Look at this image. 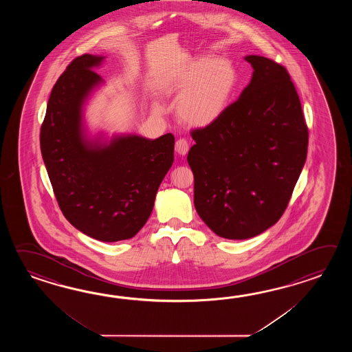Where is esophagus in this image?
<instances>
[{
	"instance_id": "esophagus-1",
	"label": "esophagus",
	"mask_w": 352,
	"mask_h": 352,
	"mask_svg": "<svg viewBox=\"0 0 352 352\" xmlns=\"http://www.w3.org/2000/svg\"><path fill=\"white\" fill-rule=\"evenodd\" d=\"M188 148H190L188 142H187L186 140H184V138L177 140V142L175 144V150L179 153V156H185L187 152H188Z\"/></svg>"
}]
</instances>
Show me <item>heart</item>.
Returning a JSON list of instances; mask_svg holds the SVG:
<instances>
[{
	"instance_id": "heart-1",
	"label": "heart",
	"mask_w": 352,
	"mask_h": 352,
	"mask_svg": "<svg viewBox=\"0 0 352 352\" xmlns=\"http://www.w3.org/2000/svg\"><path fill=\"white\" fill-rule=\"evenodd\" d=\"M238 74L232 61L215 56H200L168 73L164 80L167 94L179 97L176 113L186 126L209 127L221 118L236 88ZM153 111L164 107L153 102Z\"/></svg>"
}]
</instances>
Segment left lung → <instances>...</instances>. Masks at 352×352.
<instances>
[{
  "label": "left lung",
  "mask_w": 352,
  "mask_h": 352,
  "mask_svg": "<svg viewBox=\"0 0 352 352\" xmlns=\"http://www.w3.org/2000/svg\"><path fill=\"white\" fill-rule=\"evenodd\" d=\"M250 82L220 120L194 131L187 162L195 209L225 239L256 236L277 223L305 166L308 129L285 67L248 55Z\"/></svg>",
  "instance_id": "obj_1"
}]
</instances>
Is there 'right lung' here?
I'll use <instances>...</instances> for the list:
<instances>
[{
    "label": "right lung",
    "instance_id": "obj_1",
    "mask_svg": "<svg viewBox=\"0 0 352 352\" xmlns=\"http://www.w3.org/2000/svg\"><path fill=\"white\" fill-rule=\"evenodd\" d=\"M105 56L84 54L55 82L40 132L54 194L67 221L93 239L133 238L148 220L158 187L173 164L171 133L90 135L84 111L104 80Z\"/></svg>",
    "mask_w": 352,
    "mask_h": 352
}]
</instances>
